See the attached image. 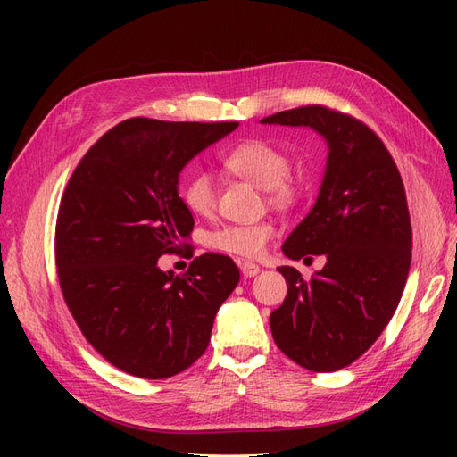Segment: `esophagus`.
<instances>
[{"mask_svg":"<svg viewBox=\"0 0 457 457\" xmlns=\"http://www.w3.org/2000/svg\"><path fill=\"white\" fill-rule=\"evenodd\" d=\"M240 270H242V274L245 276V278H253V276H257L259 272H261V267L259 265H255V262H242L240 265Z\"/></svg>","mask_w":457,"mask_h":457,"instance_id":"obj_1","label":"esophagus"}]
</instances>
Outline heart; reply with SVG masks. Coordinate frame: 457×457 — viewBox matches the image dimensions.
I'll list each match as a JSON object with an SVG mask.
<instances>
[{"mask_svg":"<svg viewBox=\"0 0 457 457\" xmlns=\"http://www.w3.org/2000/svg\"><path fill=\"white\" fill-rule=\"evenodd\" d=\"M220 162L230 173L265 188L269 202L276 207H292L305 188L303 177L289 171V156L286 152L267 141H244L227 150ZM181 196L192 213L202 217L212 215L217 207L213 177L207 171H195L187 179ZM272 237V223L228 225L212 232L207 244L219 252L253 259L265 252Z\"/></svg>","mask_w":457,"mask_h":457,"instance_id":"1","label":"heart"}]
</instances>
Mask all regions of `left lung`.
Masks as SVG:
<instances>
[{
  "instance_id": "left-lung-1",
  "label": "left lung",
  "mask_w": 457,
  "mask_h": 457,
  "mask_svg": "<svg viewBox=\"0 0 457 457\" xmlns=\"http://www.w3.org/2000/svg\"><path fill=\"white\" fill-rule=\"evenodd\" d=\"M261 123L305 126L328 143L320 195L282 245L289 259L324 255L305 280L278 267L287 295L270 314L278 349L311 371H336L361 358L393 318L411 261L406 190L383 141L366 123L322 104L299 106Z\"/></svg>"
}]
</instances>
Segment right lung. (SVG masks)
<instances>
[{
	"label": "right lung",
	"instance_id": "add662e5",
	"mask_svg": "<svg viewBox=\"0 0 457 457\" xmlns=\"http://www.w3.org/2000/svg\"><path fill=\"white\" fill-rule=\"evenodd\" d=\"M237 128L129 118L86 152L64 188L54 228L62 297L93 349L129 376L165 379L195 364L240 280L219 253L177 276L158 267L195 228L179 173Z\"/></svg>",
	"mask_w": 457,
	"mask_h": 457
}]
</instances>
